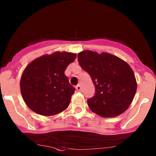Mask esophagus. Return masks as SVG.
<instances>
[{
  "mask_svg": "<svg viewBox=\"0 0 156 156\" xmlns=\"http://www.w3.org/2000/svg\"><path fill=\"white\" fill-rule=\"evenodd\" d=\"M76 90H78V91H79V92H81V85H77V86H76Z\"/></svg>",
  "mask_w": 156,
  "mask_h": 156,
  "instance_id": "esophagus-1",
  "label": "esophagus"
}]
</instances>
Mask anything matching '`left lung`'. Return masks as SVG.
<instances>
[{
	"label": "left lung",
	"mask_w": 156,
	"mask_h": 156,
	"mask_svg": "<svg viewBox=\"0 0 156 156\" xmlns=\"http://www.w3.org/2000/svg\"><path fill=\"white\" fill-rule=\"evenodd\" d=\"M78 60L94 83V96L87 100L91 111L102 117H117L126 111L137 90L129 65L111 54L92 51L80 52Z\"/></svg>",
	"instance_id": "8db88e82"
}]
</instances>
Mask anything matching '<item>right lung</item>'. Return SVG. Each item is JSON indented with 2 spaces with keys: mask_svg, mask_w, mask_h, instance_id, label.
I'll use <instances>...</instances> for the list:
<instances>
[{
  "mask_svg": "<svg viewBox=\"0 0 156 156\" xmlns=\"http://www.w3.org/2000/svg\"><path fill=\"white\" fill-rule=\"evenodd\" d=\"M75 58V54L58 51L38 57L26 67L20 88L30 109L40 115L53 116L68 108L75 89L64 72Z\"/></svg>",
  "mask_w": 156,
  "mask_h": 156,
  "instance_id": "right-lung-1",
  "label": "right lung"
}]
</instances>
